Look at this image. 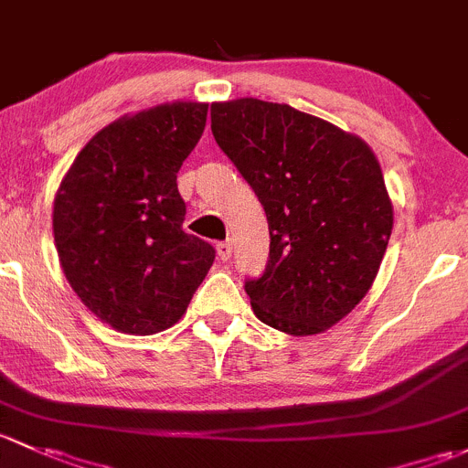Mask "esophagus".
<instances>
[{
  "label": "esophagus",
  "instance_id": "1",
  "mask_svg": "<svg viewBox=\"0 0 468 468\" xmlns=\"http://www.w3.org/2000/svg\"><path fill=\"white\" fill-rule=\"evenodd\" d=\"M216 252H218L220 261H228V259L232 257V243H229V240H220V243L216 245Z\"/></svg>",
  "mask_w": 468,
  "mask_h": 468
}]
</instances>
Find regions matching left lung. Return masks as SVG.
<instances>
[{
  "label": "left lung",
  "instance_id": "8db88e82",
  "mask_svg": "<svg viewBox=\"0 0 468 468\" xmlns=\"http://www.w3.org/2000/svg\"><path fill=\"white\" fill-rule=\"evenodd\" d=\"M211 133L263 205L270 254L245 279L254 315L291 335L340 322L372 288L392 202L363 139L286 103H211Z\"/></svg>",
  "mask_w": 468,
  "mask_h": 468
}]
</instances>
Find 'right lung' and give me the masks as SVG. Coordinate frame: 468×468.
I'll use <instances>...</instances> for the list:
<instances>
[{
	"instance_id": "1",
	"label": "right lung",
	"mask_w": 468,
	"mask_h": 468,
	"mask_svg": "<svg viewBox=\"0 0 468 468\" xmlns=\"http://www.w3.org/2000/svg\"><path fill=\"white\" fill-rule=\"evenodd\" d=\"M207 103L176 101L90 139L54 200L67 282L112 329L151 335L185 315L216 250L182 229L177 171L207 123Z\"/></svg>"
}]
</instances>
